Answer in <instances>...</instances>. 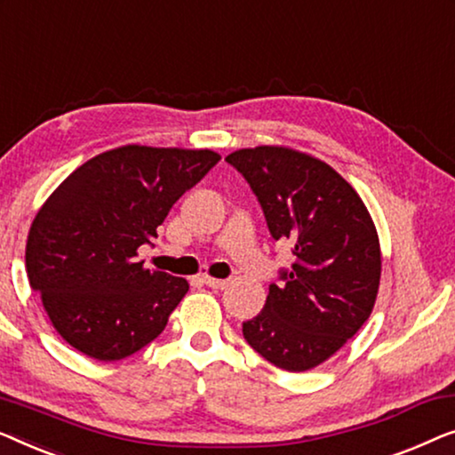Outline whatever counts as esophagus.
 Masks as SVG:
<instances>
[{"label": "esophagus", "instance_id": "obj_1", "mask_svg": "<svg viewBox=\"0 0 455 455\" xmlns=\"http://www.w3.org/2000/svg\"><path fill=\"white\" fill-rule=\"evenodd\" d=\"M202 283L210 286V289H214V291H225L228 286V280H219V278H212V276H202Z\"/></svg>", "mask_w": 455, "mask_h": 455}]
</instances>
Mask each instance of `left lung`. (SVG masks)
I'll list each match as a JSON object with an SVG mask.
<instances>
[{
  "label": "left lung",
  "instance_id": "1",
  "mask_svg": "<svg viewBox=\"0 0 455 455\" xmlns=\"http://www.w3.org/2000/svg\"><path fill=\"white\" fill-rule=\"evenodd\" d=\"M227 163L245 177L274 239L292 243L266 305L243 322L255 353L284 371L322 364L373 311L381 276L379 236L348 181L330 164L283 146L243 148Z\"/></svg>",
  "mask_w": 455,
  "mask_h": 455
}]
</instances>
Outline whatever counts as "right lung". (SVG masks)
Instances as JSON below:
<instances>
[{"label": "right lung", "instance_id": "add662e5", "mask_svg": "<svg viewBox=\"0 0 455 455\" xmlns=\"http://www.w3.org/2000/svg\"><path fill=\"white\" fill-rule=\"evenodd\" d=\"M219 161L212 150L121 146L49 196L28 233L27 274L69 347L108 363L161 334L189 284L144 267L138 247Z\"/></svg>", "mask_w": 455, "mask_h": 455}]
</instances>
